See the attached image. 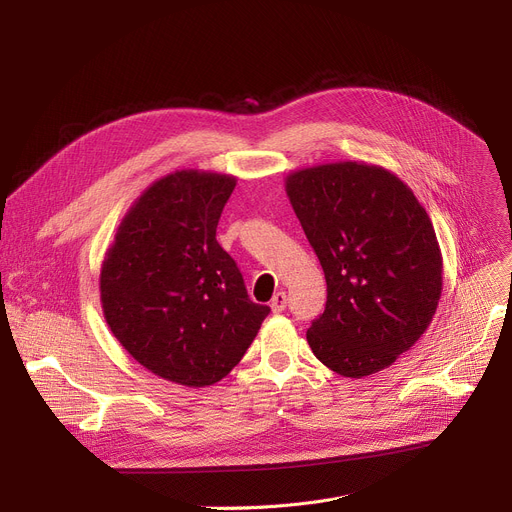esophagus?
<instances>
[{"label":"esophagus","mask_w":512,"mask_h":512,"mask_svg":"<svg viewBox=\"0 0 512 512\" xmlns=\"http://www.w3.org/2000/svg\"><path fill=\"white\" fill-rule=\"evenodd\" d=\"M270 307H272L274 313H282V311L286 309V292H276L272 303H270Z\"/></svg>","instance_id":"34e87169"}]
</instances>
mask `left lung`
Masks as SVG:
<instances>
[{"mask_svg": "<svg viewBox=\"0 0 512 512\" xmlns=\"http://www.w3.org/2000/svg\"><path fill=\"white\" fill-rule=\"evenodd\" d=\"M286 195L328 284L307 330L313 355L344 378L390 367L432 324L442 294L423 205L398 176L359 161L292 172Z\"/></svg>", "mask_w": 512, "mask_h": 512, "instance_id": "left-lung-1", "label": "left lung"}]
</instances>
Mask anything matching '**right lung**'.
Returning <instances> with one entry per match:
<instances>
[{"label": "right lung", "instance_id": "1", "mask_svg": "<svg viewBox=\"0 0 512 512\" xmlns=\"http://www.w3.org/2000/svg\"><path fill=\"white\" fill-rule=\"evenodd\" d=\"M234 186V176L199 170L153 182L124 215L101 265L112 334L151 373L188 388L226 378L270 313L249 299L215 240Z\"/></svg>", "mask_w": 512, "mask_h": 512}]
</instances>
